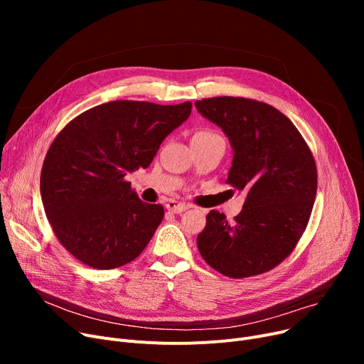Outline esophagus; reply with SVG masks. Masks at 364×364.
<instances>
[{
    "instance_id": "34e87169",
    "label": "esophagus",
    "mask_w": 364,
    "mask_h": 364,
    "mask_svg": "<svg viewBox=\"0 0 364 364\" xmlns=\"http://www.w3.org/2000/svg\"><path fill=\"white\" fill-rule=\"evenodd\" d=\"M165 206H166L168 211L176 213V214L183 213V211H186V209H188V205H186L183 202H177V200H168Z\"/></svg>"
}]
</instances>
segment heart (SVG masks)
Masks as SVG:
<instances>
[{"mask_svg":"<svg viewBox=\"0 0 364 364\" xmlns=\"http://www.w3.org/2000/svg\"><path fill=\"white\" fill-rule=\"evenodd\" d=\"M218 137H220L218 134L211 129H200V131L195 132L192 140H213V139H218Z\"/></svg>","mask_w":364,"mask_h":364,"instance_id":"b5f03b06","label":"heart"}]
</instances>
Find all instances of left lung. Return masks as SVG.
I'll return each instance as SVG.
<instances>
[{
  "mask_svg": "<svg viewBox=\"0 0 364 364\" xmlns=\"http://www.w3.org/2000/svg\"><path fill=\"white\" fill-rule=\"evenodd\" d=\"M235 150L227 184L246 200L233 223L209 211L198 236L202 258L218 273L243 279L270 272L288 258L309 224L317 166L296 127L276 107L245 97L198 100Z\"/></svg>",
  "mask_w": 364,
  "mask_h": 364,
  "instance_id": "1",
  "label": "left lung"
}]
</instances>
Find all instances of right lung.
Segmentation results:
<instances>
[{"mask_svg":"<svg viewBox=\"0 0 364 364\" xmlns=\"http://www.w3.org/2000/svg\"><path fill=\"white\" fill-rule=\"evenodd\" d=\"M192 103L117 100L73 118L53 140L41 171V198L65 250L88 267L118 269L136 259L164 218L140 200L127 174L147 168Z\"/></svg>","mask_w":364,"mask_h":364,"instance_id":"right-lung-1","label":"right lung"}]
</instances>
